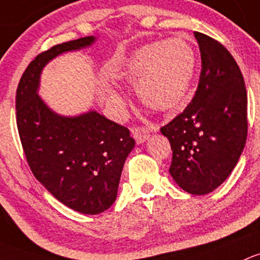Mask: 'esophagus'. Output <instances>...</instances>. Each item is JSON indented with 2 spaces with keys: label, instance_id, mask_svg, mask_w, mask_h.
<instances>
[{
  "label": "esophagus",
  "instance_id": "esophagus-1",
  "mask_svg": "<svg viewBox=\"0 0 260 260\" xmlns=\"http://www.w3.org/2000/svg\"><path fill=\"white\" fill-rule=\"evenodd\" d=\"M150 131L146 129V127H143V126H138V127H134L133 129V135L134 138H135L136 143L140 144V143H144L145 140H148L149 139V135H150Z\"/></svg>",
  "mask_w": 260,
  "mask_h": 260
}]
</instances>
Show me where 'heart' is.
I'll return each mask as SVG.
<instances>
[{
  "label": "heart",
  "mask_w": 260,
  "mask_h": 260,
  "mask_svg": "<svg viewBox=\"0 0 260 260\" xmlns=\"http://www.w3.org/2000/svg\"><path fill=\"white\" fill-rule=\"evenodd\" d=\"M197 68L195 50L186 40L174 37L143 45L125 58L112 74L117 82L136 86L139 99L148 108L169 111L188 96ZM106 101L122 108L124 100L114 90L106 91Z\"/></svg>",
  "instance_id": "1"
}]
</instances>
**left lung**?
Instances as JSON below:
<instances>
[{"instance_id": "1", "label": "left lung", "mask_w": 260, "mask_h": 260, "mask_svg": "<svg viewBox=\"0 0 260 260\" xmlns=\"http://www.w3.org/2000/svg\"><path fill=\"white\" fill-rule=\"evenodd\" d=\"M202 71L194 98L160 129L169 139V171L194 195L213 191L237 165L248 135L247 89L237 61L220 42L194 32Z\"/></svg>"}]
</instances>
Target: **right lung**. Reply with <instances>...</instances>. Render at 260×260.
Segmentation results:
<instances>
[{
	"mask_svg": "<svg viewBox=\"0 0 260 260\" xmlns=\"http://www.w3.org/2000/svg\"><path fill=\"white\" fill-rule=\"evenodd\" d=\"M92 36L55 45L28 63L16 91V124L35 178L58 202L100 214L115 202L124 162L135 145L127 127L96 111L58 116L37 95L42 68L60 53L89 46Z\"/></svg>",
	"mask_w": 260,
	"mask_h": 260,
	"instance_id": "1",
	"label": "right lung"
}]
</instances>
